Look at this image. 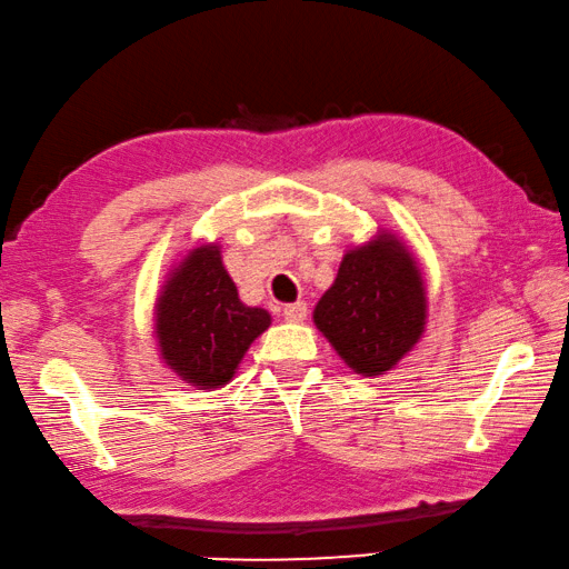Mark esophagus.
Returning <instances> with one entry per match:
<instances>
[{
  "label": "esophagus",
  "instance_id": "34e87169",
  "mask_svg": "<svg viewBox=\"0 0 569 569\" xmlns=\"http://www.w3.org/2000/svg\"><path fill=\"white\" fill-rule=\"evenodd\" d=\"M282 315H284L287 322H302L305 318H308V305H305L302 300H297L292 305H284Z\"/></svg>",
  "mask_w": 569,
  "mask_h": 569
}]
</instances>
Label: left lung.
<instances>
[{
  "instance_id": "1",
  "label": "left lung",
  "mask_w": 569,
  "mask_h": 569,
  "mask_svg": "<svg viewBox=\"0 0 569 569\" xmlns=\"http://www.w3.org/2000/svg\"><path fill=\"white\" fill-rule=\"evenodd\" d=\"M312 320L356 373L391 371L425 333L427 295L415 257L387 231L346 251Z\"/></svg>"
}]
</instances>
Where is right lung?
Listing matches in <instances>:
<instances>
[{
  "label": "right lung",
  "mask_w": 569,
  "mask_h": 569,
  "mask_svg": "<svg viewBox=\"0 0 569 569\" xmlns=\"http://www.w3.org/2000/svg\"><path fill=\"white\" fill-rule=\"evenodd\" d=\"M272 315L239 300L218 243L198 247L172 269L154 308V333L164 363L198 389L233 379L243 353Z\"/></svg>",
  "instance_id": "add662e5"
}]
</instances>
